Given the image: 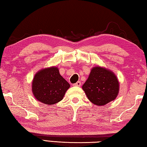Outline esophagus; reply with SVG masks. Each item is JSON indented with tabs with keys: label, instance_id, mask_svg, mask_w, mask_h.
<instances>
[{
	"label": "esophagus",
	"instance_id": "esophagus-1",
	"mask_svg": "<svg viewBox=\"0 0 147 147\" xmlns=\"http://www.w3.org/2000/svg\"><path fill=\"white\" fill-rule=\"evenodd\" d=\"M81 83L80 81L77 82L76 83H75V84H73L74 86H81Z\"/></svg>",
	"mask_w": 147,
	"mask_h": 147
}]
</instances>
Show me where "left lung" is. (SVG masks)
<instances>
[{
  "mask_svg": "<svg viewBox=\"0 0 147 147\" xmlns=\"http://www.w3.org/2000/svg\"><path fill=\"white\" fill-rule=\"evenodd\" d=\"M120 84L111 70L96 66L91 70L82 90L89 100L96 106H105L116 99Z\"/></svg>",
  "mask_w": 147,
  "mask_h": 147,
  "instance_id": "obj_1",
  "label": "left lung"
}]
</instances>
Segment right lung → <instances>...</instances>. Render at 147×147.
Instances as JSON below:
<instances>
[{"mask_svg": "<svg viewBox=\"0 0 147 147\" xmlns=\"http://www.w3.org/2000/svg\"><path fill=\"white\" fill-rule=\"evenodd\" d=\"M70 85L61 76L56 66L41 69L34 75L32 91L41 103L52 106L62 100Z\"/></svg>", "mask_w": 147, "mask_h": 147, "instance_id": "add662e5", "label": "right lung"}]
</instances>
